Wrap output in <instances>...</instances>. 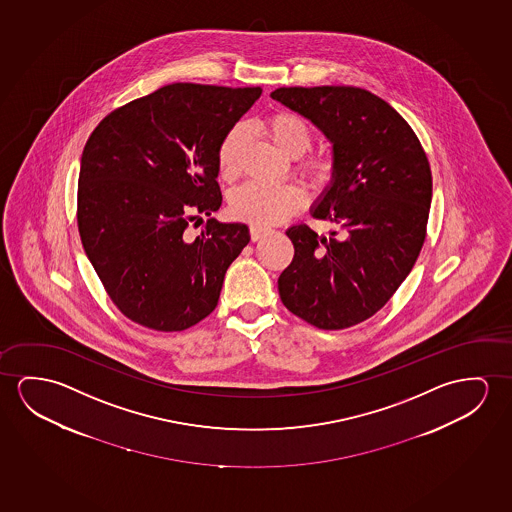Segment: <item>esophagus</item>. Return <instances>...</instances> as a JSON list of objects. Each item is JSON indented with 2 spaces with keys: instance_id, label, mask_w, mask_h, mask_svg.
Masks as SVG:
<instances>
[{
  "instance_id": "obj_1",
  "label": "esophagus",
  "mask_w": 512,
  "mask_h": 512,
  "mask_svg": "<svg viewBox=\"0 0 512 512\" xmlns=\"http://www.w3.org/2000/svg\"><path fill=\"white\" fill-rule=\"evenodd\" d=\"M250 234H252V241H260L262 237L268 234V228L259 227V225H253V227L250 228Z\"/></svg>"
}]
</instances>
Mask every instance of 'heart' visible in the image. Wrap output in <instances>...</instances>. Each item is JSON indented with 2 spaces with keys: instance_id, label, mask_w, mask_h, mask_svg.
<instances>
[{
  "instance_id": "b5f03b06",
  "label": "heart",
  "mask_w": 512,
  "mask_h": 512,
  "mask_svg": "<svg viewBox=\"0 0 512 512\" xmlns=\"http://www.w3.org/2000/svg\"><path fill=\"white\" fill-rule=\"evenodd\" d=\"M266 131L276 147L289 158L303 156L312 145V134L307 124L294 113L278 111L266 120ZM244 129L234 126L220 142L216 161L221 177L232 179L239 166V154L243 145ZM307 170L317 181L328 177V166L323 161H308ZM305 204L301 189L289 184L268 186L259 182H246L234 189L228 197V209L237 220L248 221L253 225H275L291 218Z\"/></svg>"
}]
</instances>
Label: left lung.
<instances>
[{
	"label": "left lung",
	"mask_w": 512,
	"mask_h": 512,
	"mask_svg": "<svg viewBox=\"0 0 512 512\" xmlns=\"http://www.w3.org/2000/svg\"><path fill=\"white\" fill-rule=\"evenodd\" d=\"M271 97L308 118L331 143V181L307 225L285 234L294 259L278 278L285 307L323 330L362 323L385 307L417 262L433 198L417 134L378 95L356 87H282Z\"/></svg>",
	"instance_id": "1"
}]
</instances>
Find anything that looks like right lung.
I'll return each instance as SVG.
<instances>
[{
    "label": "right lung",
    "mask_w": 512,
    "mask_h": 512,
    "mask_svg": "<svg viewBox=\"0 0 512 512\" xmlns=\"http://www.w3.org/2000/svg\"><path fill=\"white\" fill-rule=\"evenodd\" d=\"M260 87L173 83L111 111L90 134L78 182L81 243L111 301L134 323L182 331L220 299L250 243L244 223L189 221L221 205L216 152Z\"/></svg>",
    "instance_id": "add662e5"
}]
</instances>
